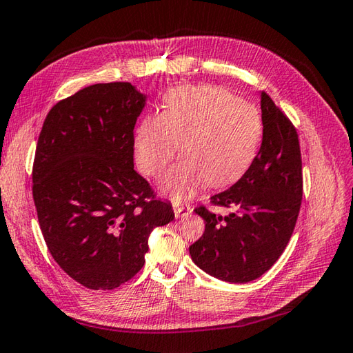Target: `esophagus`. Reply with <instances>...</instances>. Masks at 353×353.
<instances>
[{
    "instance_id": "esophagus-1",
    "label": "esophagus",
    "mask_w": 353,
    "mask_h": 353,
    "mask_svg": "<svg viewBox=\"0 0 353 353\" xmlns=\"http://www.w3.org/2000/svg\"><path fill=\"white\" fill-rule=\"evenodd\" d=\"M174 213H175V218H185L192 213V208L184 207V205H174Z\"/></svg>"
}]
</instances>
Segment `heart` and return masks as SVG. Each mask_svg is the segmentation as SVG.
<instances>
[{
    "label": "heart",
    "instance_id": "1",
    "mask_svg": "<svg viewBox=\"0 0 353 353\" xmlns=\"http://www.w3.org/2000/svg\"><path fill=\"white\" fill-rule=\"evenodd\" d=\"M261 137L253 105L219 86H178L164 97L161 114H149L135 128L134 155L143 174L158 176L181 145L184 157L161 178L160 192L183 203L205 183L224 187L239 179Z\"/></svg>",
    "mask_w": 353,
    "mask_h": 353
}]
</instances>
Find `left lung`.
<instances>
[{
	"label": "left lung",
	"instance_id": "obj_1",
	"mask_svg": "<svg viewBox=\"0 0 353 353\" xmlns=\"http://www.w3.org/2000/svg\"><path fill=\"white\" fill-rule=\"evenodd\" d=\"M263 135L239 181L210 199L232 208L227 216L195 208L205 230L189 247L195 265L230 283H247L276 263L296 227L303 195L296 128L267 92H261Z\"/></svg>",
	"mask_w": 353,
	"mask_h": 353
}]
</instances>
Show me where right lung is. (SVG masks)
I'll use <instances>...</instances> for the list:
<instances>
[{"instance_id": "1", "label": "right lung", "mask_w": 353, "mask_h": 353, "mask_svg": "<svg viewBox=\"0 0 353 353\" xmlns=\"http://www.w3.org/2000/svg\"><path fill=\"white\" fill-rule=\"evenodd\" d=\"M148 94L96 83L56 103L36 146L33 199L56 263L90 290H114L145 263L155 227L175 218L134 170V126Z\"/></svg>"}]
</instances>
